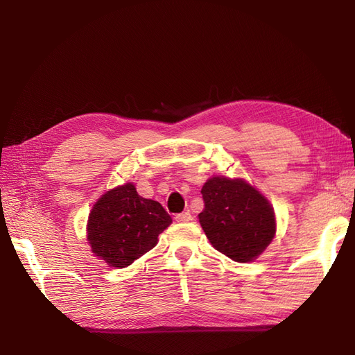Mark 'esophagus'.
I'll return each mask as SVG.
<instances>
[{
  "label": "esophagus",
  "instance_id": "esophagus-1",
  "mask_svg": "<svg viewBox=\"0 0 355 355\" xmlns=\"http://www.w3.org/2000/svg\"><path fill=\"white\" fill-rule=\"evenodd\" d=\"M175 219H176L178 222H189V220H192V216H191L189 211H184V213L176 214Z\"/></svg>",
  "mask_w": 355,
  "mask_h": 355
}]
</instances>
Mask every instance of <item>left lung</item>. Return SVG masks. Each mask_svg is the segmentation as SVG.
<instances>
[{
    "label": "left lung",
    "instance_id": "8db88e82",
    "mask_svg": "<svg viewBox=\"0 0 355 355\" xmlns=\"http://www.w3.org/2000/svg\"><path fill=\"white\" fill-rule=\"evenodd\" d=\"M200 223L213 247L235 262H250L275 234L271 204L241 179L211 178L202 189Z\"/></svg>",
    "mask_w": 355,
    "mask_h": 355
}]
</instances>
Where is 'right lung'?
I'll list each match as a JSON object with an SVG mask.
<instances>
[{
	"mask_svg": "<svg viewBox=\"0 0 355 355\" xmlns=\"http://www.w3.org/2000/svg\"><path fill=\"white\" fill-rule=\"evenodd\" d=\"M171 223L158 201L137 194L133 184L114 188L94 204L87 223L92 252L114 268L132 265L155 247Z\"/></svg>",
	"mask_w": 355,
	"mask_h": 355,
	"instance_id": "right-lung-1",
	"label": "right lung"
}]
</instances>
